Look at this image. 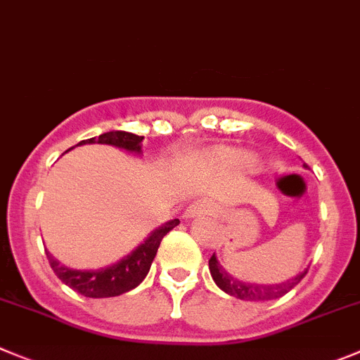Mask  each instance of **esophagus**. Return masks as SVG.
Instances as JSON below:
<instances>
[{"mask_svg":"<svg viewBox=\"0 0 360 360\" xmlns=\"http://www.w3.org/2000/svg\"><path fill=\"white\" fill-rule=\"evenodd\" d=\"M207 211H210V207H207L206 202H202V200H195V202H191L190 206L186 207V211H184V217L186 218L200 217V214H206Z\"/></svg>","mask_w":360,"mask_h":360,"instance_id":"obj_1","label":"esophagus"}]
</instances>
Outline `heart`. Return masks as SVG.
Instances as JSON below:
<instances>
[{
	"mask_svg": "<svg viewBox=\"0 0 360 360\" xmlns=\"http://www.w3.org/2000/svg\"><path fill=\"white\" fill-rule=\"evenodd\" d=\"M226 160L231 161V163H234V165H241V167H248V165H250V158L243 153H238V150L227 153Z\"/></svg>",
	"mask_w": 360,
	"mask_h": 360,
	"instance_id": "1",
	"label": "heart"
}]
</instances>
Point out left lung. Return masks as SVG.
Segmentation results:
<instances>
[{
    "mask_svg": "<svg viewBox=\"0 0 360 360\" xmlns=\"http://www.w3.org/2000/svg\"><path fill=\"white\" fill-rule=\"evenodd\" d=\"M210 271L213 281L217 282V286L221 291L229 293L231 297H236L240 300H250V302H259V300H275V298H281L282 295H286L288 291L293 290L298 282L307 275V270L302 271L300 275H297L295 278L286 282H281V284H256V282L250 281H240V278L233 277L231 274H227L224 270L220 263H218L217 256L210 257Z\"/></svg>",
    "mask_w": 360,
    "mask_h": 360,
    "instance_id": "left-lung-1",
    "label": "left lung"
}]
</instances>
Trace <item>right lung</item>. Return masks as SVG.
Segmentation results:
<instances>
[{
    "mask_svg": "<svg viewBox=\"0 0 360 360\" xmlns=\"http://www.w3.org/2000/svg\"><path fill=\"white\" fill-rule=\"evenodd\" d=\"M142 140L143 136L127 133V131H110V133L99 134L97 139L82 140L78 146H83V143H106V146L126 149L129 153H142ZM176 226H179L177 218L167 221L165 226L154 231L140 247L134 248L129 256L124 257L122 261H119L113 266L101 268V270H72V268L60 264L49 252H46V256H48V261L56 277L63 284L72 288L74 291H78V293L85 295L89 298L119 297V295L134 290L147 277L161 240Z\"/></svg>",
    "mask_w": 360,
    "mask_h": 360,
    "instance_id": "obj_1",
    "label": "right lung"
}]
</instances>
